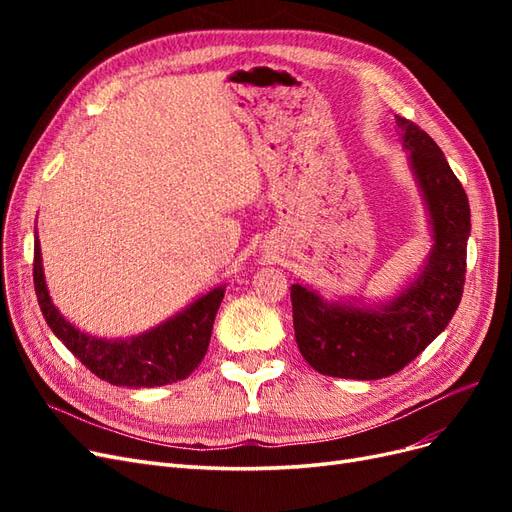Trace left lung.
Returning a JSON list of instances; mask_svg holds the SVG:
<instances>
[{
  "mask_svg": "<svg viewBox=\"0 0 512 512\" xmlns=\"http://www.w3.org/2000/svg\"><path fill=\"white\" fill-rule=\"evenodd\" d=\"M401 141L429 209L433 245L423 275L380 309L324 303L290 286L292 324L303 359L324 376L378 380L414 361L453 318L466 282L470 205L466 190L433 138L399 117Z\"/></svg>",
  "mask_w": 512,
  "mask_h": 512,
  "instance_id": "1",
  "label": "left lung"
}]
</instances>
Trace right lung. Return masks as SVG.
<instances>
[{
    "label": "right lung",
    "instance_id": "1",
    "mask_svg": "<svg viewBox=\"0 0 512 512\" xmlns=\"http://www.w3.org/2000/svg\"><path fill=\"white\" fill-rule=\"evenodd\" d=\"M34 288L46 324L76 359L100 380L134 389L188 378L209 348L213 320L224 299V288H215L158 329L126 342L91 337L74 329L51 303L44 284L38 237L34 241Z\"/></svg>",
    "mask_w": 512,
    "mask_h": 512
}]
</instances>
